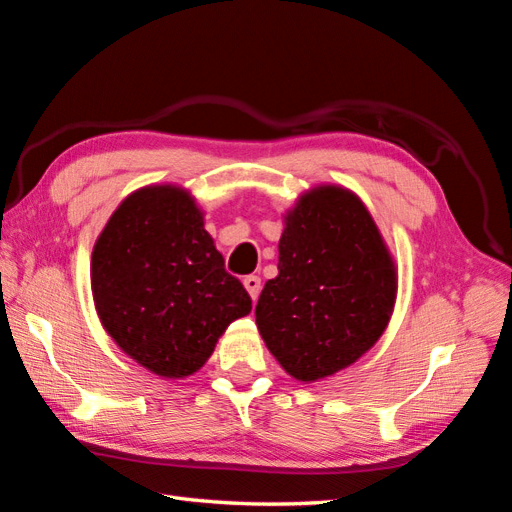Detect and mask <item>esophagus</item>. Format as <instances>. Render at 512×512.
I'll list each match as a JSON object with an SVG mask.
<instances>
[{
    "instance_id": "1",
    "label": "esophagus",
    "mask_w": 512,
    "mask_h": 512,
    "mask_svg": "<svg viewBox=\"0 0 512 512\" xmlns=\"http://www.w3.org/2000/svg\"><path fill=\"white\" fill-rule=\"evenodd\" d=\"M243 286H245L247 292H250L252 301H256L258 294H260V277L258 275H247L243 280Z\"/></svg>"
}]
</instances>
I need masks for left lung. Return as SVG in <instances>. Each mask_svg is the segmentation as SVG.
I'll list each match as a JSON object with an SVG mask.
<instances>
[{
    "mask_svg": "<svg viewBox=\"0 0 512 512\" xmlns=\"http://www.w3.org/2000/svg\"><path fill=\"white\" fill-rule=\"evenodd\" d=\"M280 262L256 305L269 352L316 382L374 346L391 320L397 267L363 200L342 185L305 192L284 218Z\"/></svg>",
    "mask_w": 512,
    "mask_h": 512,
    "instance_id": "1",
    "label": "left lung"
}]
</instances>
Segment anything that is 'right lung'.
<instances>
[{
  "label": "right lung",
  "mask_w": 512,
  "mask_h": 512,
  "mask_svg": "<svg viewBox=\"0 0 512 512\" xmlns=\"http://www.w3.org/2000/svg\"><path fill=\"white\" fill-rule=\"evenodd\" d=\"M91 292L115 344L173 380L203 367L228 324L252 312L179 185H147L115 209L91 254Z\"/></svg>",
  "instance_id": "add662e5"
}]
</instances>
